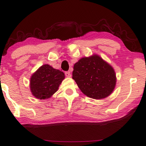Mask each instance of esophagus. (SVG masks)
Segmentation results:
<instances>
[{
	"instance_id": "obj_1",
	"label": "esophagus",
	"mask_w": 146,
	"mask_h": 146,
	"mask_svg": "<svg viewBox=\"0 0 146 146\" xmlns=\"http://www.w3.org/2000/svg\"><path fill=\"white\" fill-rule=\"evenodd\" d=\"M65 74L67 78H70L71 77V74H70V72H66L65 73Z\"/></svg>"
}]
</instances>
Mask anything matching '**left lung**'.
I'll return each mask as SVG.
<instances>
[{
    "label": "left lung",
    "mask_w": 146,
    "mask_h": 146,
    "mask_svg": "<svg viewBox=\"0 0 146 146\" xmlns=\"http://www.w3.org/2000/svg\"><path fill=\"white\" fill-rule=\"evenodd\" d=\"M72 78L85 95L95 99L110 95L116 85L113 68L98 55L83 58L76 63Z\"/></svg>",
    "instance_id": "1"
}]
</instances>
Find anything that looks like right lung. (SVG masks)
<instances>
[{
    "label": "right lung",
    "mask_w": 146,
    "mask_h": 146,
    "mask_svg": "<svg viewBox=\"0 0 146 146\" xmlns=\"http://www.w3.org/2000/svg\"><path fill=\"white\" fill-rule=\"evenodd\" d=\"M64 78L63 72L45 64L40 66L31 78V91L36 98L48 99L58 90Z\"/></svg>",
    "instance_id": "right-lung-1"
}]
</instances>
